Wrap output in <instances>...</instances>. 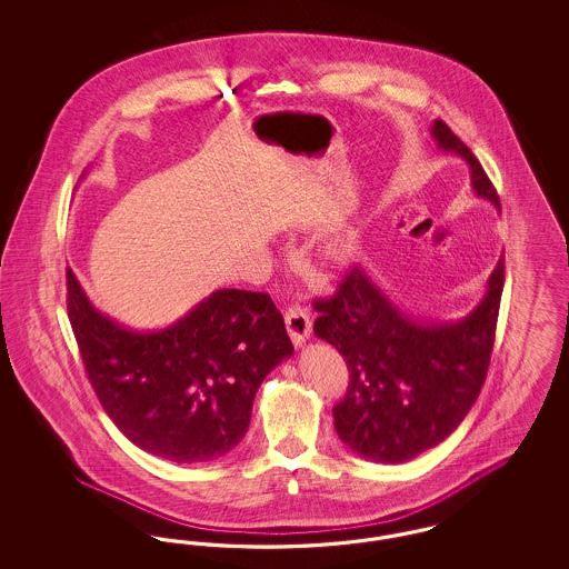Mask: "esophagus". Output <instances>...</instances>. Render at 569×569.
Masks as SVG:
<instances>
[{"mask_svg":"<svg viewBox=\"0 0 569 569\" xmlns=\"http://www.w3.org/2000/svg\"><path fill=\"white\" fill-rule=\"evenodd\" d=\"M286 328H288V335L292 339L295 346H302L309 335H311V318H309V311L300 305H292L288 311H286Z\"/></svg>","mask_w":569,"mask_h":569,"instance_id":"esophagus-1","label":"esophagus"}]
</instances>
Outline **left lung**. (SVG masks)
<instances>
[{"label": "left lung", "mask_w": 569, "mask_h": 569, "mask_svg": "<svg viewBox=\"0 0 569 569\" xmlns=\"http://www.w3.org/2000/svg\"><path fill=\"white\" fill-rule=\"evenodd\" d=\"M431 134L439 149L471 168V186L499 209V196L469 147L443 121ZM503 292V256L487 295L457 322L409 318L376 281L353 267L337 292L316 300L313 332L346 358L350 386L332 407L335 431L356 455L406 462L441 443L476 403L487 379Z\"/></svg>", "instance_id": "1"}]
</instances>
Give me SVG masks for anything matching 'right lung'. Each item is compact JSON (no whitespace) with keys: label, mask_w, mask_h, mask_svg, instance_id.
<instances>
[{"label":"right lung","mask_w":569,"mask_h":569,"mask_svg":"<svg viewBox=\"0 0 569 569\" xmlns=\"http://www.w3.org/2000/svg\"><path fill=\"white\" fill-rule=\"evenodd\" d=\"M68 318L110 420L172 462H207L239 446L260 383L295 353L262 292L216 290L174 325L134 330L100 313L68 271Z\"/></svg>","instance_id":"add662e5"}]
</instances>
